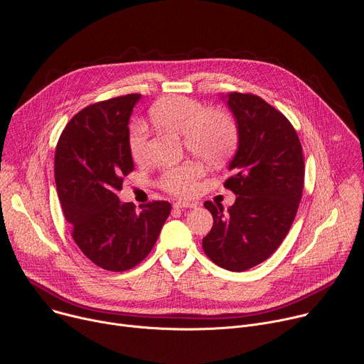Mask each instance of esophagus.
<instances>
[{"label":"esophagus","mask_w":364,"mask_h":364,"mask_svg":"<svg viewBox=\"0 0 364 364\" xmlns=\"http://www.w3.org/2000/svg\"><path fill=\"white\" fill-rule=\"evenodd\" d=\"M173 206H174V209H194V208H197V203L187 202V200H178Z\"/></svg>","instance_id":"1"}]
</instances>
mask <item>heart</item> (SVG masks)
I'll list each match as a JSON object with an SVG mask.
<instances>
[{
	"label": "heart",
	"instance_id": "b5f03b06",
	"mask_svg": "<svg viewBox=\"0 0 364 364\" xmlns=\"http://www.w3.org/2000/svg\"><path fill=\"white\" fill-rule=\"evenodd\" d=\"M152 122L170 134L183 135L186 148L209 164H220L234 154L238 145L235 120L220 110L205 107L188 97L173 95L158 102L151 109ZM130 154L135 161L144 158L146 149V127L138 123L129 139ZM202 168L194 162H184L165 171L162 186L170 193L186 196L194 191Z\"/></svg>",
	"mask_w": 364,
	"mask_h": 364
}]
</instances>
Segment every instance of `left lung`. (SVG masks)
I'll list each match as a JSON object with an SVG mask.
<instances>
[{"mask_svg": "<svg viewBox=\"0 0 364 364\" xmlns=\"http://www.w3.org/2000/svg\"><path fill=\"white\" fill-rule=\"evenodd\" d=\"M220 100L238 127L225 181L237 199L228 212L205 203L213 226L202 245L219 267L244 272L266 261L287 235L302 199L305 162L290 122L262 98L229 92Z\"/></svg>", "mask_w": 364, "mask_h": 364, "instance_id": "obj_1", "label": "left lung"}]
</instances>
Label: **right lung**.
<instances>
[{
	"label": "right lung",
	"instance_id": "1",
	"mask_svg": "<svg viewBox=\"0 0 364 364\" xmlns=\"http://www.w3.org/2000/svg\"><path fill=\"white\" fill-rule=\"evenodd\" d=\"M129 94L95 103L63 129L55 151V181L73 238L95 266L124 272L152 250L171 205L120 202L123 177L134 170L129 119L141 100Z\"/></svg>",
	"mask_w": 364,
	"mask_h": 364
}]
</instances>
